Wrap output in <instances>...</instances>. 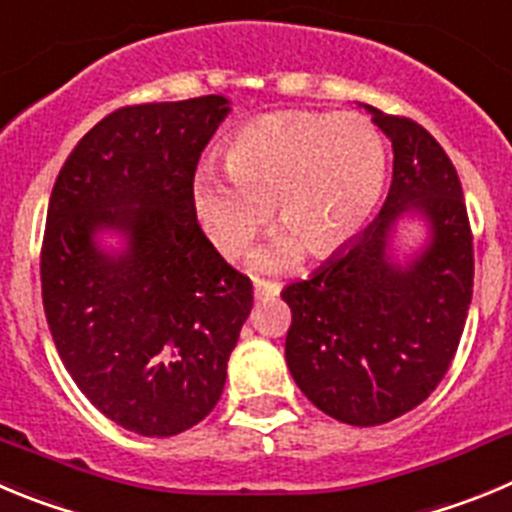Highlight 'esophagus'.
I'll list each match as a JSON object with an SVG mask.
<instances>
[{
	"label": "esophagus",
	"instance_id": "1",
	"mask_svg": "<svg viewBox=\"0 0 512 512\" xmlns=\"http://www.w3.org/2000/svg\"><path fill=\"white\" fill-rule=\"evenodd\" d=\"M280 293V285L278 283H270V280H257L255 283V298L262 301V298H273Z\"/></svg>",
	"mask_w": 512,
	"mask_h": 512
}]
</instances>
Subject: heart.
Listing matches in <instances>:
<instances>
[{
	"instance_id": "heart-1",
	"label": "heart",
	"mask_w": 512,
	"mask_h": 512,
	"mask_svg": "<svg viewBox=\"0 0 512 512\" xmlns=\"http://www.w3.org/2000/svg\"><path fill=\"white\" fill-rule=\"evenodd\" d=\"M385 145L362 114L283 112L250 122L229 142L227 170L193 173L196 219L222 255H237L278 206L288 232L252 255L257 270H283L303 247L329 257L352 242L385 186Z\"/></svg>"
}]
</instances>
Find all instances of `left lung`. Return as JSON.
I'll return each instance as SVG.
<instances>
[{"mask_svg":"<svg viewBox=\"0 0 512 512\" xmlns=\"http://www.w3.org/2000/svg\"><path fill=\"white\" fill-rule=\"evenodd\" d=\"M393 142V183L375 222L306 280L285 285V362L319 411L380 426L444 380L472 303L474 252L462 183L444 147L405 117L367 107ZM421 215L427 239L403 261L394 234Z\"/></svg>","mask_w":512,"mask_h":512,"instance_id":"left-lung-1","label":"left lung"}]
</instances>
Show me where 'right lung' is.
Here are the masks:
<instances>
[{
    "instance_id": "1",
    "label": "right lung",
    "mask_w": 512,
    "mask_h": 512,
    "mask_svg": "<svg viewBox=\"0 0 512 512\" xmlns=\"http://www.w3.org/2000/svg\"><path fill=\"white\" fill-rule=\"evenodd\" d=\"M229 112L216 94L117 109L78 140L50 193L40 278L55 349L78 390L140 436L209 416L250 316V278L214 250L191 201Z\"/></svg>"
}]
</instances>
